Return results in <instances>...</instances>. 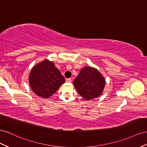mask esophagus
Instances as JSON below:
<instances>
[{"label":"esophagus","instance_id":"34e87169","mask_svg":"<svg viewBox=\"0 0 147 147\" xmlns=\"http://www.w3.org/2000/svg\"><path fill=\"white\" fill-rule=\"evenodd\" d=\"M66 82H72V80H71V78H68V79H66Z\"/></svg>","mask_w":147,"mask_h":147}]
</instances>
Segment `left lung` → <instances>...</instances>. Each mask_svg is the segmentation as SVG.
I'll use <instances>...</instances> for the list:
<instances>
[{
    "label": "left lung",
    "instance_id": "left-lung-1",
    "mask_svg": "<svg viewBox=\"0 0 147 147\" xmlns=\"http://www.w3.org/2000/svg\"><path fill=\"white\" fill-rule=\"evenodd\" d=\"M73 84L78 93L85 100H89L101 95L106 81L97 69L85 66L74 80Z\"/></svg>",
    "mask_w": 147,
    "mask_h": 147
}]
</instances>
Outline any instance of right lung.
I'll use <instances>...</instances> for the list:
<instances>
[{"label": "right lung", "mask_w": 147, "mask_h": 147, "mask_svg": "<svg viewBox=\"0 0 147 147\" xmlns=\"http://www.w3.org/2000/svg\"><path fill=\"white\" fill-rule=\"evenodd\" d=\"M65 79L53 62L44 60L33 67L29 75V84L37 96L48 98L65 83Z\"/></svg>", "instance_id": "obj_1"}]
</instances>
